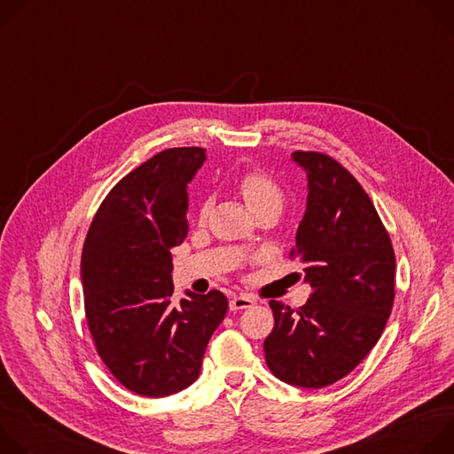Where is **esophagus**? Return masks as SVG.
<instances>
[{
  "mask_svg": "<svg viewBox=\"0 0 454 454\" xmlns=\"http://www.w3.org/2000/svg\"><path fill=\"white\" fill-rule=\"evenodd\" d=\"M251 305H253V300H251L249 296H246V294H239V296H233V298L230 300V309H231V310L247 309V307H251Z\"/></svg>",
  "mask_w": 454,
  "mask_h": 454,
  "instance_id": "34e87169",
  "label": "esophagus"
}]
</instances>
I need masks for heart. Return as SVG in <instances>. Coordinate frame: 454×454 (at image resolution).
<instances>
[{"instance_id":"b5f03b06","label":"heart","mask_w":454,"mask_h":454,"mask_svg":"<svg viewBox=\"0 0 454 454\" xmlns=\"http://www.w3.org/2000/svg\"><path fill=\"white\" fill-rule=\"evenodd\" d=\"M237 188L242 193V198L247 203V207L253 210V214H258V212L268 210V208L282 210V207H284V200H286L284 190L271 176H268L262 170L244 172L237 179ZM208 210H210V200H207L201 205V210H200L201 219L207 217Z\"/></svg>"}]
</instances>
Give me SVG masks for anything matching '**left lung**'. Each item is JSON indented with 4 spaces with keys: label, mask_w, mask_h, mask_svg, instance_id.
I'll list each match as a JSON object with an SVG mask.
<instances>
[{
    "label": "left lung",
    "mask_w": 454,
    "mask_h": 454,
    "mask_svg": "<svg viewBox=\"0 0 454 454\" xmlns=\"http://www.w3.org/2000/svg\"><path fill=\"white\" fill-rule=\"evenodd\" d=\"M307 172V208L291 256L312 293L293 310L270 301L275 327L264 341L275 377L323 387L348 375L375 347L395 298V253L357 179L321 153H293Z\"/></svg>",
    "instance_id": "1"
}]
</instances>
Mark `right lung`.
I'll list each match as a JSON object with an SVG mask.
<instances>
[{
	"label": "right lung",
	"instance_id": "obj_1",
	"mask_svg": "<svg viewBox=\"0 0 454 454\" xmlns=\"http://www.w3.org/2000/svg\"><path fill=\"white\" fill-rule=\"evenodd\" d=\"M201 147L161 151L121 177L84 242L81 277L95 348L113 377L145 397L177 394L200 377L228 310L221 291L172 300V247L186 233L188 183Z\"/></svg>",
	"mask_w": 454,
	"mask_h": 454
}]
</instances>
